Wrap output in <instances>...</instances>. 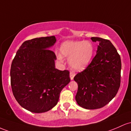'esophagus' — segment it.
<instances>
[{"label":"esophagus","instance_id":"esophagus-1","mask_svg":"<svg viewBox=\"0 0 131 131\" xmlns=\"http://www.w3.org/2000/svg\"><path fill=\"white\" fill-rule=\"evenodd\" d=\"M75 77V73L73 72H70V80H73V77Z\"/></svg>","mask_w":131,"mask_h":131}]
</instances>
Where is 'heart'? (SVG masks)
I'll use <instances>...</instances> for the list:
<instances>
[{
    "label": "heart",
    "instance_id": "heart-1",
    "mask_svg": "<svg viewBox=\"0 0 131 131\" xmlns=\"http://www.w3.org/2000/svg\"><path fill=\"white\" fill-rule=\"evenodd\" d=\"M60 53L63 57L69 58L70 68L76 71L84 70L92 61L94 53L93 44L88 41H66L61 44ZM62 61L61 56H58Z\"/></svg>",
    "mask_w": 131,
    "mask_h": 131
}]
</instances>
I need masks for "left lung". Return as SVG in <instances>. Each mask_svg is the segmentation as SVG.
<instances>
[{
    "label": "left lung",
    "instance_id": "left-lung-1",
    "mask_svg": "<svg viewBox=\"0 0 131 131\" xmlns=\"http://www.w3.org/2000/svg\"><path fill=\"white\" fill-rule=\"evenodd\" d=\"M99 42L96 54L83 71L73 78L78 84L75 100L87 110L101 108L111 101L121 83V58L108 39L92 37Z\"/></svg>",
    "mask_w": 131,
    "mask_h": 131
}]
</instances>
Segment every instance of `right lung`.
Wrapping results in <instances>:
<instances>
[{"mask_svg":"<svg viewBox=\"0 0 131 131\" xmlns=\"http://www.w3.org/2000/svg\"><path fill=\"white\" fill-rule=\"evenodd\" d=\"M54 36L26 41L17 51L10 69L13 94L21 107L45 113L58 103L62 90L70 81L68 70L55 67L56 56L49 49Z\"/></svg>","mask_w":131,"mask_h":131,"instance_id":"right-lung-1","label":"right lung"}]
</instances>
